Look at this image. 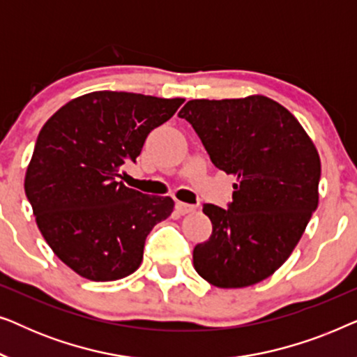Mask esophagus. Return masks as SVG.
I'll return each mask as SVG.
<instances>
[{"mask_svg": "<svg viewBox=\"0 0 357 357\" xmlns=\"http://www.w3.org/2000/svg\"><path fill=\"white\" fill-rule=\"evenodd\" d=\"M175 209H177V213H180V214H190V213L197 211V206H193V204L177 202V203H175Z\"/></svg>", "mask_w": 357, "mask_h": 357, "instance_id": "34e87169", "label": "esophagus"}]
</instances>
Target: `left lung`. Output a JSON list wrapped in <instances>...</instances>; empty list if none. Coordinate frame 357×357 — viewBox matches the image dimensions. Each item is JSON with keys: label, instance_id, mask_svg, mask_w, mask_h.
<instances>
[{"label": "left lung", "instance_id": "obj_1", "mask_svg": "<svg viewBox=\"0 0 357 357\" xmlns=\"http://www.w3.org/2000/svg\"><path fill=\"white\" fill-rule=\"evenodd\" d=\"M213 164L234 175L229 209L204 204L213 232L193 248V266L216 287L271 276L301 241L319 206L320 158L294 115L265 96L188 100L178 112Z\"/></svg>", "mask_w": 357, "mask_h": 357}]
</instances>
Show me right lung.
I'll return each instance as SVG.
<instances>
[{"instance_id": "obj_1", "label": "right lung", "mask_w": 357, "mask_h": 357, "mask_svg": "<svg viewBox=\"0 0 357 357\" xmlns=\"http://www.w3.org/2000/svg\"><path fill=\"white\" fill-rule=\"evenodd\" d=\"M185 99L96 91L56 110L38 133L24 188L53 253L91 281L138 270L144 241L174 211L170 197L128 188L121 167Z\"/></svg>"}]
</instances>
